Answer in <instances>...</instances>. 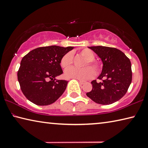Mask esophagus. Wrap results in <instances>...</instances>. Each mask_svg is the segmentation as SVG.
Returning <instances> with one entry per match:
<instances>
[{
	"instance_id": "1",
	"label": "esophagus",
	"mask_w": 148,
	"mask_h": 148,
	"mask_svg": "<svg viewBox=\"0 0 148 148\" xmlns=\"http://www.w3.org/2000/svg\"><path fill=\"white\" fill-rule=\"evenodd\" d=\"M79 83L81 84V85H83L85 84V82L84 81H82V80H79Z\"/></svg>"
}]
</instances>
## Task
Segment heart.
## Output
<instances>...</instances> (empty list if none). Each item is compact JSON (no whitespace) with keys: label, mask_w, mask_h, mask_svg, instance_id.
Wrapping results in <instances>:
<instances>
[{"label":"heart","mask_w":148,"mask_h":148,"mask_svg":"<svg viewBox=\"0 0 148 148\" xmlns=\"http://www.w3.org/2000/svg\"><path fill=\"white\" fill-rule=\"evenodd\" d=\"M79 54L86 60L82 64L84 68L79 69L72 67L65 72V76L69 78L77 79L79 80H86L89 79L95 73H99L101 70V65L97 61H95V54L93 51L89 49H83L79 51ZM73 62V56L71 53L64 54L61 59V66L62 69H67L71 66ZM90 65L94 69L92 70L88 66Z\"/></svg>","instance_id":"obj_1"}]
</instances>
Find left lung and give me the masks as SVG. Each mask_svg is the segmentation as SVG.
I'll return each mask as SVG.
<instances>
[{
	"label": "left lung",
	"instance_id": "left-lung-1",
	"mask_svg": "<svg viewBox=\"0 0 148 148\" xmlns=\"http://www.w3.org/2000/svg\"><path fill=\"white\" fill-rule=\"evenodd\" d=\"M97 54L103 64L98 77L102 82H91L92 89L86 95L97 104L108 105L121 99L132 82L131 63L119 49L106 46L89 47ZM103 79L102 80V79Z\"/></svg>",
	"mask_w": 148,
	"mask_h": 148
}]
</instances>
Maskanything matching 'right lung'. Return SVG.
Returning <instances> with one entry per match:
<instances>
[{"label":"right lung","mask_w":148,"mask_h":148,"mask_svg":"<svg viewBox=\"0 0 148 148\" xmlns=\"http://www.w3.org/2000/svg\"><path fill=\"white\" fill-rule=\"evenodd\" d=\"M74 47L51 46L32 50L25 56L17 72V79L26 98L38 106L56 102L66 88L68 81L56 77L62 74L60 62Z\"/></svg>","instance_id":"add662e5"}]
</instances>
